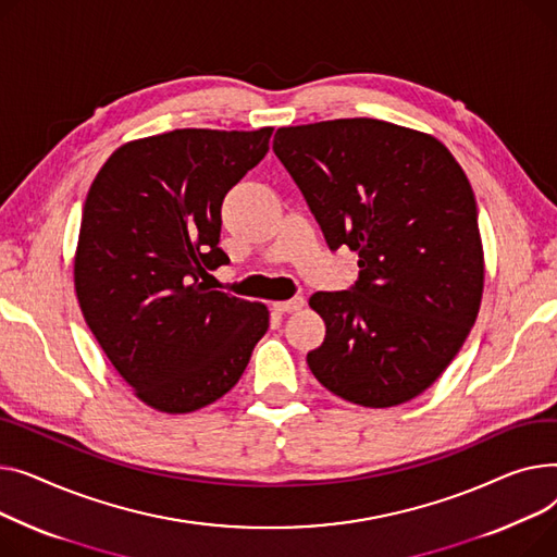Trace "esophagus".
Returning a JSON list of instances; mask_svg holds the SVG:
<instances>
[{
	"instance_id": "esophagus-1",
	"label": "esophagus",
	"mask_w": 557,
	"mask_h": 557,
	"mask_svg": "<svg viewBox=\"0 0 557 557\" xmlns=\"http://www.w3.org/2000/svg\"><path fill=\"white\" fill-rule=\"evenodd\" d=\"M304 304H306V301H304L301 297H294V299H289V301H276V304H272V308H274V312L285 314V312H297V310H301Z\"/></svg>"
}]
</instances>
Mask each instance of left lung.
<instances>
[{
	"instance_id": "1",
	"label": "left lung",
	"mask_w": 557,
	"mask_h": 557,
	"mask_svg": "<svg viewBox=\"0 0 557 557\" xmlns=\"http://www.w3.org/2000/svg\"><path fill=\"white\" fill-rule=\"evenodd\" d=\"M274 152L331 249L357 251L359 278L317 292L325 339L312 375L362 407H396L461 350L483 294L472 186L432 135L377 119L278 127Z\"/></svg>"
}]
</instances>
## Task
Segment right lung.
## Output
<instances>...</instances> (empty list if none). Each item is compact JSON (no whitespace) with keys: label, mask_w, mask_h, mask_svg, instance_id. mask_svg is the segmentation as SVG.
Returning a JSON list of instances; mask_svg holds the SVG:
<instances>
[{"label":"right lung","mask_w":557,"mask_h":557,"mask_svg":"<svg viewBox=\"0 0 557 557\" xmlns=\"http://www.w3.org/2000/svg\"><path fill=\"white\" fill-rule=\"evenodd\" d=\"M274 127H184L116 148L83 207L74 285L83 317L135 396L190 413L234 388L270 329L263 304L209 289L228 263L220 209Z\"/></svg>","instance_id":"obj_1"}]
</instances>
